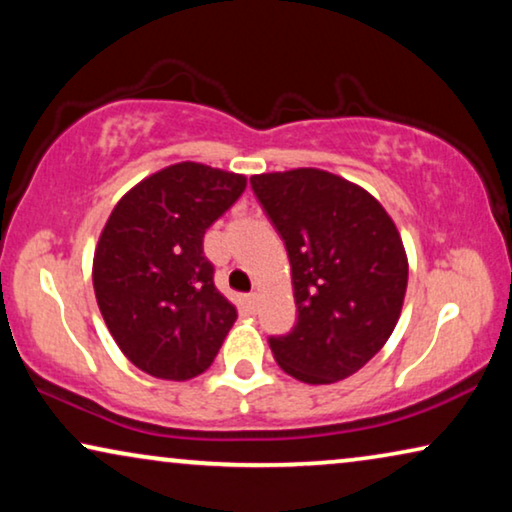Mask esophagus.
Returning a JSON list of instances; mask_svg holds the SVG:
<instances>
[{
  "label": "esophagus",
  "instance_id": "34e87169",
  "mask_svg": "<svg viewBox=\"0 0 512 512\" xmlns=\"http://www.w3.org/2000/svg\"><path fill=\"white\" fill-rule=\"evenodd\" d=\"M256 300H258L256 293H247V296H244V305H247V310L251 312L256 310Z\"/></svg>",
  "mask_w": 512,
  "mask_h": 512
}]
</instances>
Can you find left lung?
Wrapping results in <instances>:
<instances>
[{
    "mask_svg": "<svg viewBox=\"0 0 512 512\" xmlns=\"http://www.w3.org/2000/svg\"><path fill=\"white\" fill-rule=\"evenodd\" d=\"M251 188L284 240L298 307L296 326L268 340L275 361L307 384L345 380L380 352L401 317V235L373 195L338 174H256Z\"/></svg>",
    "mask_w": 512,
    "mask_h": 512,
    "instance_id": "1",
    "label": "left lung"
}]
</instances>
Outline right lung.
Returning <instances> with one entry per match:
<instances>
[{"label":"right lung","instance_id":"right-lung-1","mask_svg":"<svg viewBox=\"0 0 512 512\" xmlns=\"http://www.w3.org/2000/svg\"><path fill=\"white\" fill-rule=\"evenodd\" d=\"M244 188L242 174L179 163L139 181L111 212L95 249V298L144 373L191 380L219 354L237 312L214 286L202 240Z\"/></svg>","mask_w":512,"mask_h":512}]
</instances>
